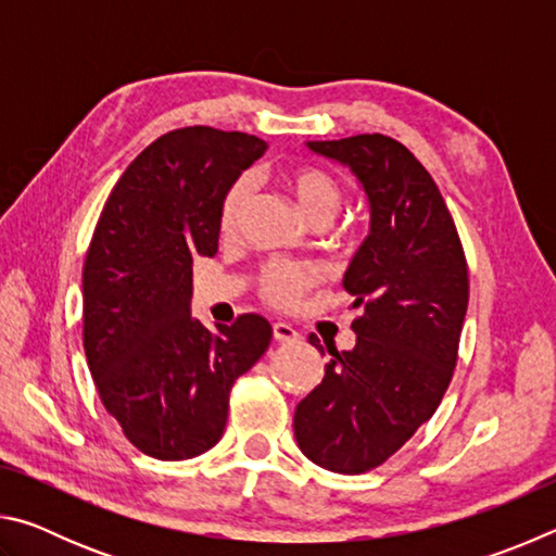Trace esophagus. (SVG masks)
Here are the masks:
<instances>
[{"instance_id": "1", "label": "esophagus", "mask_w": 556, "mask_h": 556, "mask_svg": "<svg viewBox=\"0 0 556 556\" xmlns=\"http://www.w3.org/2000/svg\"><path fill=\"white\" fill-rule=\"evenodd\" d=\"M271 333H275V338L279 343H291V341H296L299 338V333L294 331V328H291L289 324H281V321H277L275 326H271Z\"/></svg>"}]
</instances>
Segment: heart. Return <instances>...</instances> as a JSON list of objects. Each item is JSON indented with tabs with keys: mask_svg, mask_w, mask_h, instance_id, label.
Wrapping results in <instances>:
<instances>
[{
	"mask_svg": "<svg viewBox=\"0 0 556 556\" xmlns=\"http://www.w3.org/2000/svg\"><path fill=\"white\" fill-rule=\"evenodd\" d=\"M287 186L294 193L301 213L308 220L328 218L331 220L343 203V188L338 184L333 174L324 172L318 166H294L287 172ZM250 195V181L240 178L230 186V191L225 193L220 205V230L230 232L238 223L242 205ZM321 277L318 269H294L287 265H271L265 277H262V294H265L271 304L281 308H291L299 304V299L304 291Z\"/></svg>",
	"mask_w": 556,
	"mask_h": 556,
	"instance_id": "b5f03b06",
	"label": "heart"
}]
</instances>
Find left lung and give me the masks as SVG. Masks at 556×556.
I'll use <instances>...</instances> for the list:
<instances>
[{"label": "left lung", "mask_w": 556, "mask_h": 556, "mask_svg": "<svg viewBox=\"0 0 556 556\" xmlns=\"http://www.w3.org/2000/svg\"><path fill=\"white\" fill-rule=\"evenodd\" d=\"M355 176L370 232L348 265L355 345L328 348L321 384L296 404L301 454L333 473L388 460L431 414L451 382L468 308V267L434 178L384 135L306 142ZM324 353L318 338H308Z\"/></svg>", "instance_id": "obj_1"}]
</instances>
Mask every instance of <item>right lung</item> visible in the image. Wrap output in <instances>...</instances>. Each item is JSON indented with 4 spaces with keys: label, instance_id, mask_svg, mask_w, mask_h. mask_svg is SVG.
<instances>
[{
    "label": "right lung",
    "instance_id": "add662e5",
    "mask_svg": "<svg viewBox=\"0 0 556 556\" xmlns=\"http://www.w3.org/2000/svg\"><path fill=\"white\" fill-rule=\"evenodd\" d=\"M267 142L184 127L119 176L83 267V345L105 409L142 454L184 460L218 444L232 382L271 341L257 314L191 316L193 257L218 252L220 205Z\"/></svg>",
    "mask_w": 556,
    "mask_h": 556
}]
</instances>
